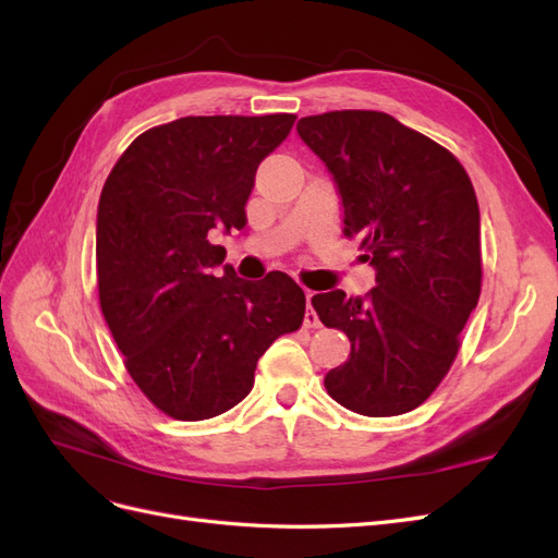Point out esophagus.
<instances>
[{
    "mask_svg": "<svg viewBox=\"0 0 558 558\" xmlns=\"http://www.w3.org/2000/svg\"><path fill=\"white\" fill-rule=\"evenodd\" d=\"M305 298H307V314H305V326H307V328H318V326H320L318 314L312 310V298H314V293H312V291H305Z\"/></svg>",
    "mask_w": 558,
    "mask_h": 558,
    "instance_id": "obj_1",
    "label": "esophagus"
}]
</instances>
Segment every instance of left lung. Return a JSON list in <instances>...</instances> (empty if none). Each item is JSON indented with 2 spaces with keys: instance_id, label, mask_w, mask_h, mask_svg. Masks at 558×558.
Instances as JSON below:
<instances>
[{
  "instance_id": "1",
  "label": "left lung",
  "mask_w": 558,
  "mask_h": 558,
  "mask_svg": "<svg viewBox=\"0 0 558 558\" xmlns=\"http://www.w3.org/2000/svg\"><path fill=\"white\" fill-rule=\"evenodd\" d=\"M298 134L332 174L344 234H359L377 281L365 298H312L318 318L351 342L324 384L356 414L412 412L449 373L480 300L475 189L447 148L381 111L307 116Z\"/></svg>"
}]
</instances>
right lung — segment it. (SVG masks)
Masks as SVG:
<instances>
[{"mask_svg":"<svg viewBox=\"0 0 558 558\" xmlns=\"http://www.w3.org/2000/svg\"><path fill=\"white\" fill-rule=\"evenodd\" d=\"M293 123V113L185 116L150 128L99 195V305L134 384L179 421L242 402L258 359L305 318L289 275L240 279L209 242L211 230L246 226L258 165Z\"/></svg>","mask_w":558,"mask_h":558,"instance_id":"right-lung-1","label":"right lung"}]
</instances>
